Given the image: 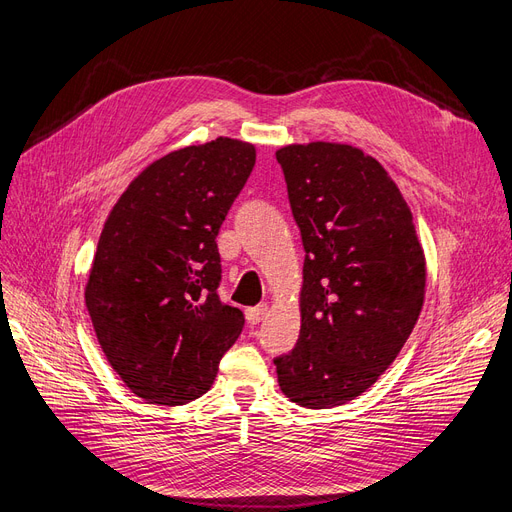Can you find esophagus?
<instances>
[{"label": "esophagus", "instance_id": "1", "mask_svg": "<svg viewBox=\"0 0 512 512\" xmlns=\"http://www.w3.org/2000/svg\"><path fill=\"white\" fill-rule=\"evenodd\" d=\"M266 314H268V306H266V304H259V306H255V308L246 310V320H249L251 325H259L261 320L266 318Z\"/></svg>", "mask_w": 512, "mask_h": 512}]
</instances>
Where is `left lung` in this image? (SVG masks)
I'll list each match as a JSON object with an SVG mask.
<instances>
[{
    "label": "left lung",
    "instance_id": "obj_1",
    "mask_svg": "<svg viewBox=\"0 0 512 512\" xmlns=\"http://www.w3.org/2000/svg\"><path fill=\"white\" fill-rule=\"evenodd\" d=\"M304 242L301 331L274 358L278 384L308 409L344 405L401 352L424 304L426 261L384 166L352 145L276 151Z\"/></svg>",
    "mask_w": 512,
    "mask_h": 512
}]
</instances>
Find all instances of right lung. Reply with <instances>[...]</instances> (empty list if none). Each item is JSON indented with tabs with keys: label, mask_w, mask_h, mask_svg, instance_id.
Returning <instances> with one entry per match:
<instances>
[{
	"label": "right lung",
	"mask_w": 512,
	"mask_h": 512,
	"mask_svg": "<svg viewBox=\"0 0 512 512\" xmlns=\"http://www.w3.org/2000/svg\"><path fill=\"white\" fill-rule=\"evenodd\" d=\"M253 166L255 147L225 137L170 151L105 221L86 308L109 365L149 403L202 396L242 333L244 314L217 293V234Z\"/></svg>",
	"instance_id": "obj_1"
}]
</instances>
